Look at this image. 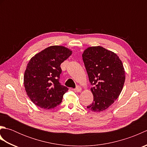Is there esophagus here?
I'll use <instances>...</instances> for the list:
<instances>
[{"label": "esophagus", "mask_w": 147, "mask_h": 147, "mask_svg": "<svg viewBox=\"0 0 147 147\" xmlns=\"http://www.w3.org/2000/svg\"><path fill=\"white\" fill-rule=\"evenodd\" d=\"M82 88H81L80 86H77L75 88H74L73 89V90L75 92H82Z\"/></svg>", "instance_id": "34e87169"}]
</instances>
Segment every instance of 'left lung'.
<instances>
[{
	"label": "left lung",
	"instance_id": "obj_1",
	"mask_svg": "<svg viewBox=\"0 0 147 147\" xmlns=\"http://www.w3.org/2000/svg\"><path fill=\"white\" fill-rule=\"evenodd\" d=\"M82 57L93 95V102L86 107L93 112L103 111L116 100L123 90V64L114 52L100 46L87 48Z\"/></svg>",
	"mask_w": 147,
	"mask_h": 147
}]
</instances>
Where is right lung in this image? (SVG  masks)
<instances>
[{
	"label": "right lung",
	"instance_id": "1",
	"mask_svg": "<svg viewBox=\"0 0 147 147\" xmlns=\"http://www.w3.org/2000/svg\"><path fill=\"white\" fill-rule=\"evenodd\" d=\"M72 51L63 46H51L30 59L24 75V85L28 96L38 107L50 109L62 102L68 88L59 82L61 64Z\"/></svg>",
	"mask_w": 147,
	"mask_h": 147
}]
</instances>
